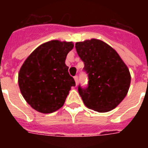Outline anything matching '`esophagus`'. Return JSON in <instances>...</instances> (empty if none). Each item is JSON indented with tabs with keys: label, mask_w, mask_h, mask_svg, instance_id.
<instances>
[{
	"label": "esophagus",
	"mask_w": 148,
	"mask_h": 148,
	"mask_svg": "<svg viewBox=\"0 0 148 148\" xmlns=\"http://www.w3.org/2000/svg\"><path fill=\"white\" fill-rule=\"evenodd\" d=\"M74 81H75V83H76V86H77V83H78V77L75 76V77H74Z\"/></svg>",
	"instance_id": "esophagus-1"
}]
</instances>
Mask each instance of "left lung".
<instances>
[{
	"mask_svg": "<svg viewBox=\"0 0 148 148\" xmlns=\"http://www.w3.org/2000/svg\"><path fill=\"white\" fill-rule=\"evenodd\" d=\"M76 51L88 74V87L78 92L87 108L100 113L114 109L128 92L131 74L112 47L92 38L77 42Z\"/></svg>",
	"mask_w": 148,
	"mask_h": 148,
	"instance_id": "1",
	"label": "left lung"
}]
</instances>
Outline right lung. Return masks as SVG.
Returning a JSON list of instances; mask_svg holds the SVG:
<instances>
[{
	"mask_svg": "<svg viewBox=\"0 0 148 148\" xmlns=\"http://www.w3.org/2000/svg\"><path fill=\"white\" fill-rule=\"evenodd\" d=\"M73 47L71 41L50 40L37 47L22 64L18 73L20 90L38 112L50 114L60 109L75 86L65 64Z\"/></svg>",
	"mask_w": 148,
	"mask_h": 148,
	"instance_id": "obj_1",
	"label": "right lung"
}]
</instances>
